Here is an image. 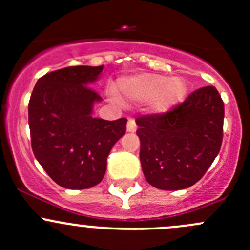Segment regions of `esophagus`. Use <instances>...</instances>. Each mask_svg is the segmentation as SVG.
<instances>
[{
  "mask_svg": "<svg viewBox=\"0 0 250 250\" xmlns=\"http://www.w3.org/2000/svg\"><path fill=\"white\" fill-rule=\"evenodd\" d=\"M135 130H137V125H135V121L132 120V118H129L127 122V132L134 133Z\"/></svg>",
  "mask_w": 250,
  "mask_h": 250,
  "instance_id": "esophagus-1",
  "label": "esophagus"
}]
</instances>
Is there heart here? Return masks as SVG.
Listing matches in <instances>:
<instances>
[{
  "label": "heart",
  "mask_w": 250,
  "mask_h": 250,
  "mask_svg": "<svg viewBox=\"0 0 250 250\" xmlns=\"http://www.w3.org/2000/svg\"><path fill=\"white\" fill-rule=\"evenodd\" d=\"M116 93L123 103L150 102L152 112L165 113L184 99L186 84L178 77L169 78L157 74H141L118 81Z\"/></svg>",
  "instance_id": "obj_1"
}]
</instances>
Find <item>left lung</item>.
<instances>
[{
	"mask_svg": "<svg viewBox=\"0 0 250 250\" xmlns=\"http://www.w3.org/2000/svg\"><path fill=\"white\" fill-rule=\"evenodd\" d=\"M135 122L147 183L160 190H181L197 183L220 151L224 103L216 88L208 85L173 110Z\"/></svg>",
	"mask_w": 250,
	"mask_h": 250,
	"instance_id": "left-lung-1",
	"label": "left lung"
}]
</instances>
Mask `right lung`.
<instances>
[{"label": "right lung", "instance_id": "right-lung-1", "mask_svg": "<svg viewBox=\"0 0 250 250\" xmlns=\"http://www.w3.org/2000/svg\"><path fill=\"white\" fill-rule=\"evenodd\" d=\"M102 66H69L37 81L29 102L34 155L58 185L83 190L99 184L112 146L125 133L127 118L93 117L102 97L89 87Z\"/></svg>", "mask_w": 250, "mask_h": 250}]
</instances>
